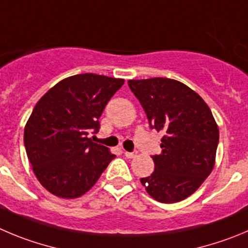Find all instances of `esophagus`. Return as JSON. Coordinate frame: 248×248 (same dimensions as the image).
I'll use <instances>...</instances> for the list:
<instances>
[{
    "instance_id": "1",
    "label": "esophagus",
    "mask_w": 248,
    "mask_h": 248,
    "mask_svg": "<svg viewBox=\"0 0 248 248\" xmlns=\"http://www.w3.org/2000/svg\"><path fill=\"white\" fill-rule=\"evenodd\" d=\"M124 155H126V158H128V159H133L137 156V152H132V153L124 152Z\"/></svg>"
}]
</instances>
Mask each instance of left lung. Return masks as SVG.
Listing matches in <instances>:
<instances>
[{
    "mask_svg": "<svg viewBox=\"0 0 248 248\" xmlns=\"http://www.w3.org/2000/svg\"><path fill=\"white\" fill-rule=\"evenodd\" d=\"M150 127L163 133L155 169L140 179L150 197L161 203L184 201L200 188L215 164L219 128L197 93L170 78L129 79Z\"/></svg>",
    "mask_w": 248,
    "mask_h": 248,
    "instance_id": "obj_1",
    "label": "left lung"
}]
</instances>
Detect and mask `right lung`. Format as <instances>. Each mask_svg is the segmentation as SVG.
<instances>
[{
  "instance_id": "obj_1",
  "label": "right lung",
  "mask_w": 248,
  "mask_h": 248,
  "mask_svg": "<svg viewBox=\"0 0 248 248\" xmlns=\"http://www.w3.org/2000/svg\"><path fill=\"white\" fill-rule=\"evenodd\" d=\"M122 78L83 73L67 77L44 94L24 127V145L36 179L60 198L87 193L115 158L110 149L94 143L111 96Z\"/></svg>"
}]
</instances>
